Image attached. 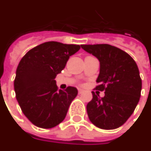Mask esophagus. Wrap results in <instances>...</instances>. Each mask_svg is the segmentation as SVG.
<instances>
[{
    "label": "esophagus",
    "mask_w": 151,
    "mask_h": 151,
    "mask_svg": "<svg viewBox=\"0 0 151 151\" xmlns=\"http://www.w3.org/2000/svg\"><path fill=\"white\" fill-rule=\"evenodd\" d=\"M83 92H84L83 89H81V88H78V93L79 94H81Z\"/></svg>",
    "instance_id": "34e87169"
}]
</instances>
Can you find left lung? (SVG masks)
I'll use <instances>...</instances> for the list:
<instances>
[{"label":"left lung","mask_w":151,"mask_h":151,"mask_svg":"<svg viewBox=\"0 0 151 151\" xmlns=\"http://www.w3.org/2000/svg\"><path fill=\"white\" fill-rule=\"evenodd\" d=\"M100 61V73L95 89L104 96L93 93L86 109L88 116L99 128H118L128 119L139 101L142 79L136 63L121 49L109 44L81 45Z\"/></svg>","instance_id":"obj_1"}]
</instances>
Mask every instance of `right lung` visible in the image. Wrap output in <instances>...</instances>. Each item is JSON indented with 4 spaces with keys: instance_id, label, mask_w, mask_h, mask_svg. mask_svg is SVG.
<instances>
[{
    "instance_id": "1",
    "label": "right lung",
    "mask_w": 151,
    "mask_h": 151,
    "mask_svg": "<svg viewBox=\"0 0 151 151\" xmlns=\"http://www.w3.org/2000/svg\"><path fill=\"white\" fill-rule=\"evenodd\" d=\"M80 48L50 41L32 48L21 58L14 80L16 97L23 113L35 126L52 128L65 119L78 89L68 86L58 91L55 78Z\"/></svg>"
}]
</instances>
